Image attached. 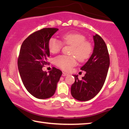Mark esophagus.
<instances>
[{
	"instance_id": "34e87169",
	"label": "esophagus",
	"mask_w": 129,
	"mask_h": 129,
	"mask_svg": "<svg viewBox=\"0 0 129 129\" xmlns=\"http://www.w3.org/2000/svg\"><path fill=\"white\" fill-rule=\"evenodd\" d=\"M68 75V74L67 73H65V72H63L62 73V76H67Z\"/></svg>"
}]
</instances>
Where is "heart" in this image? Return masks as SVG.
<instances>
[{"mask_svg": "<svg viewBox=\"0 0 129 129\" xmlns=\"http://www.w3.org/2000/svg\"><path fill=\"white\" fill-rule=\"evenodd\" d=\"M64 44L72 46L71 56L60 55L54 58L56 66L65 71H68L76 64V58L80 62L88 60L92 54L91 44L86 41L85 36L77 32H68L62 36ZM63 43L58 39L52 37L48 41V48L52 53H56L62 48Z\"/></svg>", "mask_w": 129, "mask_h": 129, "instance_id": "heart-1", "label": "heart"}]
</instances>
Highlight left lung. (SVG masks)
Segmentation results:
<instances>
[{
  "label": "left lung",
  "instance_id": "obj_1",
  "mask_svg": "<svg viewBox=\"0 0 129 129\" xmlns=\"http://www.w3.org/2000/svg\"><path fill=\"white\" fill-rule=\"evenodd\" d=\"M94 47L93 53L85 64L81 68L86 74L82 80L73 75L75 81L71 86L72 97L80 101L93 99L101 90L105 81L110 65L108 48L99 35L93 36Z\"/></svg>",
  "mask_w": 129,
  "mask_h": 129
}]
</instances>
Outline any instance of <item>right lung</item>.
I'll list each match as a JSON object with an SVG mask.
<instances>
[{"mask_svg":"<svg viewBox=\"0 0 129 129\" xmlns=\"http://www.w3.org/2000/svg\"><path fill=\"white\" fill-rule=\"evenodd\" d=\"M58 30L43 28L30 35L21 44L17 59L19 73L26 89L37 99L52 97L62 75V72L54 67L49 74L42 69L50 55L48 41Z\"/></svg>","mask_w":129,"mask_h":129,"instance_id":"obj_1","label":"right lung"}]
</instances>
